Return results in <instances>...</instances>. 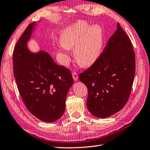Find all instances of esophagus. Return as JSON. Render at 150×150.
<instances>
[{
    "label": "esophagus",
    "mask_w": 150,
    "mask_h": 150,
    "mask_svg": "<svg viewBox=\"0 0 150 150\" xmlns=\"http://www.w3.org/2000/svg\"><path fill=\"white\" fill-rule=\"evenodd\" d=\"M72 78H73V79H74V81H78V76L77 73H76V72L72 73Z\"/></svg>",
    "instance_id": "34e87169"
}]
</instances>
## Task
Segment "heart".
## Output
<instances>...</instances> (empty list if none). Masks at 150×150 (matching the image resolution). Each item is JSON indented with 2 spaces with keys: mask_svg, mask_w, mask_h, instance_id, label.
I'll use <instances>...</instances> for the list:
<instances>
[{
  "mask_svg": "<svg viewBox=\"0 0 150 150\" xmlns=\"http://www.w3.org/2000/svg\"><path fill=\"white\" fill-rule=\"evenodd\" d=\"M85 22H79L74 27L65 30L60 38L62 46L58 50L62 56L63 64L70 62L67 49H74L76 62L83 67L91 65L101 54L103 46V33L99 27L92 28Z\"/></svg>",
  "mask_w": 150,
  "mask_h": 150,
  "instance_id": "b5f03b06",
  "label": "heart"
}]
</instances>
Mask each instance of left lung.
Masks as SVG:
<instances>
[{
  "label": "left lung",
  "instance_id": "1",
  "mask_svg": "<svg viewBox=\"0 0 150 150\" xmlns=\"http://www.w3.org/2000/svg\"><path fill=\"white\" fill-rule=\"evenodd\" d=\"M135 71L132 42L117 23V30L101 55L79 75L88 89L89 112L97 117L106 118L120 111L130 95Z\"/></svg>",
  "mask_w": 150,
  "mask_h": 150
}]
</instances>
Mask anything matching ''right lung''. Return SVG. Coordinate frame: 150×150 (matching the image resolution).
<instances>
[{"mask_svg":"<svg viewBox=\"0 0 150 150\" xmlns=\"http://www.w3.org/2000/svg\"><path fill=\"white\" fill-rule=\"evenodd\" d=\"M35 24L28 26L16 44L13 73L29 112L40 120L51 122L64 114L67 95L74 81L71 71L56 64L47 52L35 54L29 51L27 44Z\"/></svg>","mask_w":150,"mask_h":150,"instance_id":"obj_1","label":"right lung"}]
</instances>
